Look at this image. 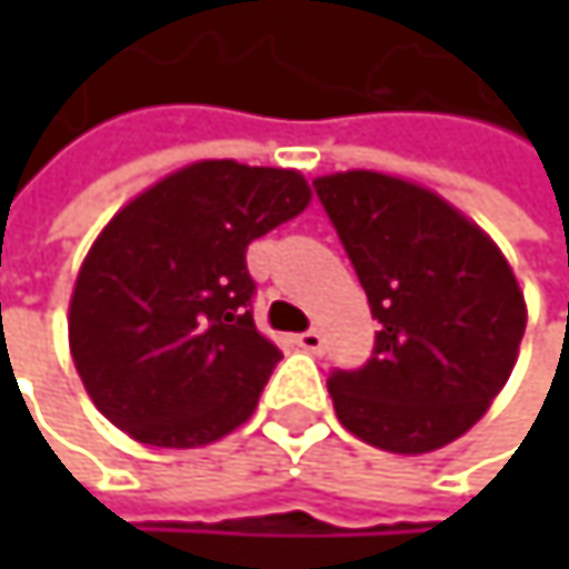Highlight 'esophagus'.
<instances>
[{
  "instance_id": "1",
  "label": "esophagus",
  "mask_w": 569,
  "mask_h": 569,
  "mask_svg": "<svg viewBox=\"0 0 569 569\" xmlns=\"http://www.w3.org/2000/svg\"><path fill=\"white\" fill-rule=\"evenodd\" d=\"M296 346L306 349V352H312V356H319L326 342H322V332H319V329H309V332H299V336H296Z\"/></svg>"
}]
</instances>
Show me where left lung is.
I'll return each mask as SVG.
<instances>
[{
	"instance_id": "8db88e82",
	"label": "left lung",
	"mask_w": 569,
	"mask_h": 569,
	"mask_svg": "<svg viewBox=\"0 0 569 569\" xmlns=\"http://www.w3.org/2000/svg\"><path fill=\"white\" fill-rule=\"evenodd\" d=\"M312 183L379 319L372 359L332 372V408L366 445L438 451L481 421L511 379L527 326L511 263L421 183L379 171Z\"/></svg>"
}]
</instances>
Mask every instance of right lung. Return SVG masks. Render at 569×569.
I'll list each match as a JSON object with an SVG mask.
<instances>
[{
  "instance_id": "add662e5",
  "label": "right lung",
  "mask_w": 569,
  "mask_h": 569,
  "mask_svg": "<svg viewBox=\"0 0 569 569\" xmlns=\"http://www.w3.org/2000/svg\"><path fill=\"white\" fill-rule=\"evenodd\" d=\"M299 171L193 161L128 200L91 243L68 349L94 408L151 448L240 428L283 352L253 322L247 247L299 217Z\"/></svg>"
}]
</instances>
